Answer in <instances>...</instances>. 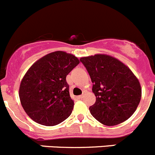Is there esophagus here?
Segmentation results:
<instances>
[{
    "instance_id": "obj_1",
    "label": "esophagus",
    "mask_w": 155,
    "mask_h": 155,
    "mask_svg": "<svg viewBox=\"0 0 155 155\" xmlns=\"http://www.w3.org/2000/svg\"><path fill=\"white\" fill-rule=\"evenodd\" d=\"M77 98H78V99H82V98H83V95H79V96H77Z\"/></svg>"
}]
</instances>
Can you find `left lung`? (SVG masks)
I'll return each instance as SVG.
<instances>
[{"label": "left lung", "instance_id": "left-lung-1", "mask_svg": "<svg viewBox=\"0 0 155 155\" xmlns=\"http://www.w3.org/2000/svg\"><path fill=\"white\" fill-rule=\"evenodd\" d=\"M93 83L96 100L89 107L95 119L108 126L126 121L141 98L140 82L131 69L116 58L105 54L82 57Z\"/></svg>", "mask_w": 155, "mask_h": 155}]
</instances>
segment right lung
I'll list each match as a JSON object with an SVG mask.
<instances>
[{"instance_id":"1","label":"right lung","mask_w":155,"mask_h":155,"mask_svg":"<svg viewBox=\"0 0 155 155\" xmlns=\"http://www.w3.org/2000/svg\"><path fill=\"white\" fill-rule=\"evenodd\" d=\"M79 63L73 54L56 51L32 65L19 89L21 105L31 119L53 126L71 115L74 102L69 95L66 77Z\"/></svg>"}]
</instances>
